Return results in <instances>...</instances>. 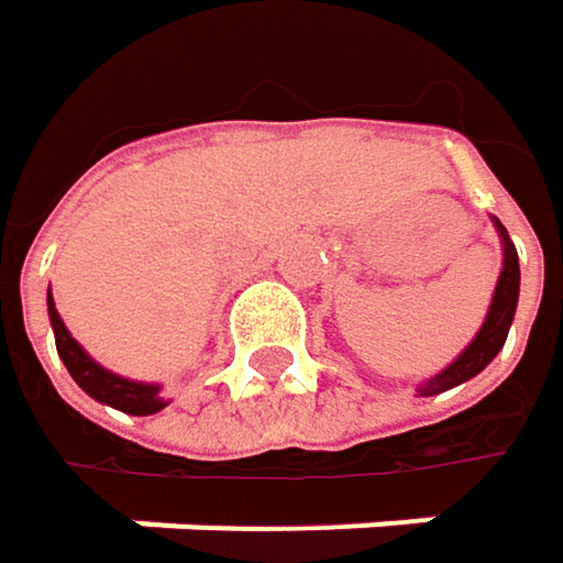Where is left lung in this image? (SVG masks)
Masks as SVG:
<instances>
[{
    "label": "left lung",
    "instance_id": "left-lung-1",
    "mask_svg": "<svg viewBox=\"0 0 563 563\" xmlns=\"http://www.w3.org/2000/svg\"><path fill=\"white\" fill-rule=\"evenodd\" d=\"M494 223H497V233H500L503 240V272L500 282H497V291H494V301H490V310H487V320L477 330V336L471 340V345L464 349L449 368H442L435 378H429V382L417 387L420 397H435L442 390H452L459 384L471 382L474 375H481L497 358V352L506 342L509 323L516 317V301H519V256H516V246H512L506 227L497 218H494Z\"/></svg>",
    "mask_w": 563,
    "mask_h": 563
}]
</instances>
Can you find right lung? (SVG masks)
<instances>
[{"label": "right lung", "mask_w": 563, "mask_h": 563, "mask_svg": "<svg viewBox=\"0 0 563 563\" xmlns=\"http://www.w3.org/2000/svg\"><path fill=\"white\" fill-rule=\"evenodd\" d=\"M47 313H51V327H54V340H57L63 365L73 375V382L79 384L89 397H96L99 404H108L121 413H131V417H150L166 407V400L159 397V384L131 382V378H121V375L101 368L99 362L69 336L66 323L54 307V298H47Z\"/></svg>", "instance_id": "obj_1"}]
</instances>
